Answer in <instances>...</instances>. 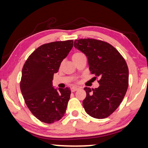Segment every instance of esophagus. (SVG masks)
Segmentation results:
<instances>
[{
	"instance_id": "1",
	"label": "esophagus",
	"mask_w": 148,
	"mask_h": 148,
	"mask_svg": "<svg viewBox=\"0 0 148 148\" xmlns=\"http://www.w3.org/2000/svg\"><path fill=\"white\" fill-rule=\"evenodd\" d=\"M77 90H79V88H77V87H72L71 88V90L72 92H74L77 91Z\"/></svg>"
}]
</instances>
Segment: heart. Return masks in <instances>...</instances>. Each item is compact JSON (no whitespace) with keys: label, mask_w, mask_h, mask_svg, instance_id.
I'll use <instances>...</instances> for the list:
<instances>
[{"label":"heart","mask_w":148,"mask_h":148,"mask_svg":"<svg viewBox=\"0 0 148 148\" xmlns=\"http://www.w3.org/2000/svg\"><path fill=\"white\" fill-rule=\"evenodd\" d=\"M82 55H84V53H82V52H75V53H74L73 54V56H72L73 60H75V59L77 58L80 57Z\"/></svg>","instance_id":"b5f03b06"}]
</instances>
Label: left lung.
I'll use <instances>...</instances> for the list:
<instances>
[{
    "mask_svg": "<svg viewBox=\"0 0 148 148\" xmlns=\"http://www.w3.org/2000/svg\"><path fill=\"white\" fill-rule=\"evenodd\" d=\"M74 46L85 53L89 69L100 84L86 87L83 106L88 115L103 119L112 115L122 103L128 86V68L125 60L114 46L95 39L75 40Z\"/></svg>",
    "mask_w": 148,
    "mask_h": 148,
    "instance_id": "left-lung-1",
    "label": "left lung"
}]
</instances>
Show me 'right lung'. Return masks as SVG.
Here are the masks:
<instances>
[{
    "label": "right lung",
    "mask_w": 148,
    "mask_h": 148,
    "mask_svg": "<svg viewBox=\"0 0 148 148\" xmlns=\"http://www.w3.org/2000/svg\"><path fill=\"white\" fill-rule=\"evenodd\" d=\"M73 45V40L54 41L36 48L25 62L20 90L25 103L38 120L47 124L60 120L70 99V88L52 86L53 74Z\"/></svg>",
    "instance_id": "1"
}]
</instances>
